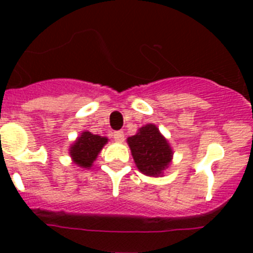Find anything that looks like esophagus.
<instances>
[{
	"instance_id": "34e87169",
	"label": "esophagus",
	"mask_w": 253,
	"mask_h": 253,
	"mask_svg": "<svg viewBox=\"0 0 253 253\" xmlns=\"http://www.w3.org/2000/svg\"><path fill=\"white\" fill-rule=\"evenodd\" d=\"M113 138L115 139V142L118 143H122L124 140V133L122 130H118V131H114L113 133Z\"/></svg>"
}]
</instances>
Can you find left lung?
I'll list each match as a JSON object with an SVG mask.
<instances>
[{
  "instance_id": "obj_1",
  "label": "left lung",
  "mask_w": 253,
  "mask_h": 253,
  "mask_svg": "<svg viewBox=\"0 0 253 253\" xmlns=\"http://www.w3.org/2000/svg\"><path fill=\"white\" fill-rule=\"evenodd\" d=\"M126 142L138 169L144 175L158 177L171 163V147L156 125H144Z\"/></svg>"
}]
</instances>
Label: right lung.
Segmentation results:
<instances>
[{
	"label": "right lung",
	"mask_w": 253,
	"mask_h": 253,
	"mask_svg": "<svg viewBox=\"0 0 253 253\" xmlns=\"http://www.w3.org/2000/svg\"><path fill=\"white\" fill-rule=\"evenodd\" d=\"M107 143V138L100 137L90 131H84L69 148L73 162L82 169H90L102 147Z\"/></svg>",
	"instance_id": "1"
}]
</instances>
